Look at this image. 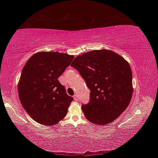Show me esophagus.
<instances>
[{
    "label": "esophagus",
    "instance_id": "34e87169",
    "mask_svg": "<svg viewBox=\"0 0 158 158\" xmlns=\"http://www.w3.org/2000/svg\"><path fill=\"white\" fill-rule=\"evenodd\" d=\"M74 100H75V101H77V100H78V98H77V95H74Z\"/></svg>",
    "mask_w": 158,
    "mask_h": 158
}]
</instances>
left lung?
<instances>
[{"label":"left lung","instance_id":"obj_1","mask_svg":"<svg viewBox=\"0 0 158 158\" xmlns=\"http://www.w3.org/2000/svg\"><path fill=\"white\" fill-rule=\"evenodd\" d=\"M71 66L90 90L89 102L81 106L87 120L106 125L127 109L133 93L132 74L122 56L111 50H93L77 56Z\"/></svg>","mask_w":158,"mask_h":158}]
</instances>
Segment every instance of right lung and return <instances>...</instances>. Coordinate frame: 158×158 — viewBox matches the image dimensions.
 Here are the masks:
<instances>
[{
  "label": "right lung",
  "mask_w": 158,
  "mask_h": 158,
  "mask_svg": "<svg viewBox=\"0 0 158 158\" xmlns=\"http://www.w3.org/2000/svg\"><path fill=\"white\" fill-rule=\"evenodd\" d=\"M74 56L40 52L29 58L18 84L19 98L35 121L46 126L57 124L68 113L73 98L58 79L70 65Z\"/></svg>",
  "instance_id": "1"
}]
</instances>
